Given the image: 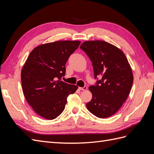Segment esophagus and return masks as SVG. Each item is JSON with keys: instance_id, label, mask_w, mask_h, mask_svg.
I'll list each match as a JSON object with an SVG mask.
<instances>
[{"instance_id": "obj_1", "label": "esophagus", "mask_w": 154, "mask_h": 154, "mask_svg": "<svg viewBox=\"0 0 154 154\" xmlns=\"http://www.w3.org/2000/svg\"><path fill=\"white\" fill-rule=\"evenodd\" d=\"M79 89L81 90V91H86L87 89V87L85 86L83 87H79Z\"/></svg>"}]
</instances>
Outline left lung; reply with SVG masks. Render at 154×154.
I'll return each instance as SVG.
<instances>
[{
  "mask_svg": "<svg viewBox=\"0 0 154 154\" xmlns=\"http://www.w3.org/2000/svg\"><path fill=\"white\" fill-rule=\"evenodd\" d=\"M80 49L92 62L95 78H101L88 88L92 97L87 108L97 118H109L117 112L130 94L132 68L123 51L105 41H85Z\"/></svg>",
  "mask_w": 154,
  "mask_h": 154,
  "instance_id": "left-lung-1",
  "label": "left lung"
}]
</instances>
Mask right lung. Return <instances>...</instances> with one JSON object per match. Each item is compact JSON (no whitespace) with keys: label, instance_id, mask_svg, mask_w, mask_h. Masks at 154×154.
I'll list each match as a JSON object with an SVG mask.
<instances>
[{"label":"right lung","instance_id":"1","mask_svg":"<svg viewBox=\"0 0 154 154\" xmlns=\"http://www.w3.org/2000/svg\"><path fill=\"white\" fill-rule=\"evenodd\" d=\"M80 41H57L37 46L21 71L22 87L27 103L41 117L54 119L62 114L69 94L78 86L61 81L66 63Z\"/></svg>","mask_w":154,"mask_h":154}]
</instances>
